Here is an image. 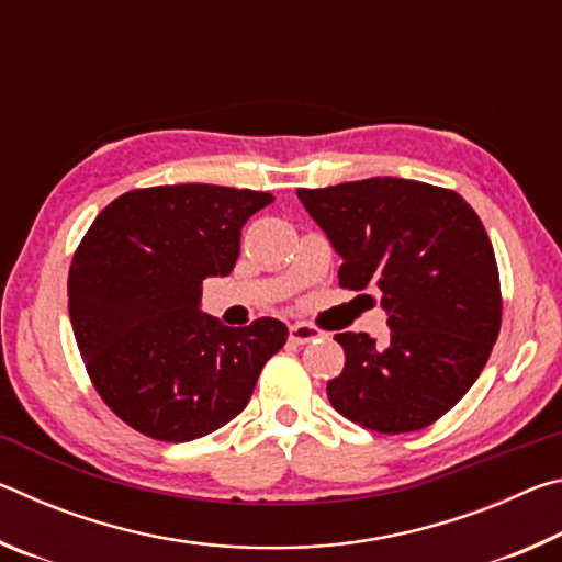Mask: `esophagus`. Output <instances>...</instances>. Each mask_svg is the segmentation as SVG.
Returning a JSON list of instances; mask_svg holds the SVG:
<instances>
[{
	"instance_id": "obj_1",
	"label": "esophagus",
	"mask_w": 562,
	"mask_h": 562,
	"mask_svg": "<svg viewBox=\"0 0 562 562\" xmlns=\"http://www.w3.org/2000/svg\"><path fill=\"white\" fill-rule=\"evenodd\" d=\"M322 335V329L304 325V322H297V325H290V341L292 345H310V341H317Z\"/></svg>"
}]
</instances>
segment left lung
<instances>
[{"instance_id":"obj_1","label":"left lung","mask_w":562,"mask_h":562,"mask_svg":"<svg viewBox=\"0 0 562 562\" xmlns=\"http://www.w3.org/2000/svg\"><path fill=\"white\" fill-rule=\"evenodd\" d=\"M341 255L339 288L382 292L389 339L341 331L345 369L327 384L337 412L376 434L431 426L483 372L503 317L486 227L449 188L367 178L300 188Z\"/></svg>"}]
</instances>
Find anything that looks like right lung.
Instances as JSON below:
<instances>
[{"label":"right lung","mask_w":562,"mask_h":562,"mask_svg":"<svg viewBox=\"0 0 562 562\" xmlns=\"http://www.w3.org/2000/svg\"><path fill=\"white\" fill-rule=\"evenodd\" d=\"M262 190L207 183L136 188L109 203L76 247L69 315L83 367L121 422L156 441H193L243 412L280 319L225 327L201 315V284L227 274Z\"/></svg>","instance_id":"add662e5"}]
</instances>
